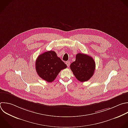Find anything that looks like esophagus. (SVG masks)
<instances>
[{"instance_id": "obj_1", "label": "esophagus", "mask_w": 128, "mask_h": 128, "mask_svg": "<svg viewBox=\"0 0 128 128\" xmlns=\"http://www.w3.org/2000/svg\"><path fill=\"white\" fill-rule=\"evenodd\" d=\"M66 66H67L68 67V66H70V62L69 61H67V62H66Z\"/></svg>"}]
</instances>
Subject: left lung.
Returning a JSON list of instances; mask_svg holds the SVG:
<instances>
[{
	"label": "left lung",
	"mask_w": 128,
	"mask_h": 128,
	"mask_svg": "<svg viewBox=\"0 0 128 128\" xmlns=\"http://www.w3.org/2000/svg\"><path fill=\"white\" fill-rule=\"evenodd\" d=\"M95 66V62L91 56L81 53L76 55V60L70 65L75 77L81 82H86L91 78L94 74Z\"/></svg>",
	"instance_id": "1"
}]
</instances>
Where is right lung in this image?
<instances>
[{"label":"right lung","mask_w":128,"mask_h":128,"mask_svg":"<svg viewBox=\"0 0 128 128\" xmlns=\"http://www.w3.org/2000/svg\"><path fill=\"white\" fill-rule=\"evenodd\" d=\"M66 67L67 66L53 50L39 55L36 62V68L38 75L48 82H53L60 70Z\"/></svg>","instance_id":"1"}]
</instances>
